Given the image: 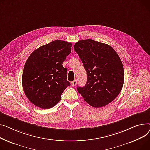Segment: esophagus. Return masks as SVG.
<instances>
[{"mask_svg":"<svg viewBox=\"0 0 150 150\" xmlns=\"http://www.w3.org/2000/svg\"><path fill=\"white\" fill-rule=\"evenodd\" d=\"M76 85H77V81L74 80V81H73L71 82V85H72L73 86H75Z\"/></svg>","mask_w":150,"mask_h":150,"instance_id":"1","label":"esophagus"}]
</instances>
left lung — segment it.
<instances>
[{
  "instance_id": "obj_1",
  "label": "left lung",
  "mask_w": 150,
  "mask_h": 150,
  "mask_svg": "<svg viewBox=\"0 0 150 150\" xmlns=\"http://www.w3.org/2000/svg\"><path fill=\"white\" fill-rule=\"evenodd\" d=\"M74 50L82 60L87 74L85 86L77 91L93 107L100 108L116 99L124 82L122 61L111 46L92 39L81 40Z\"/></svg>"
}]
</instances>
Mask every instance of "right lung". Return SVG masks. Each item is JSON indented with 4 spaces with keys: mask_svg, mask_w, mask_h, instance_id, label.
<instances>
[{
    "mask_svg": "<svg viewBox=\"0 0 150 150\" xmlns=\"http://www.w3.org/2000/svg\"><path fill=\"white\" fill-rule=\"evenodd\" d=\"M71 51V43L54 40L34 50L26 60L22 86L26 96L36 107H53L70 85L62 64Z\"/></svg>",
    "mask_w": 150,
    "mask_h": 150,
    "instance_id": "1",
    "label": "right lung"
}]
</instances>
